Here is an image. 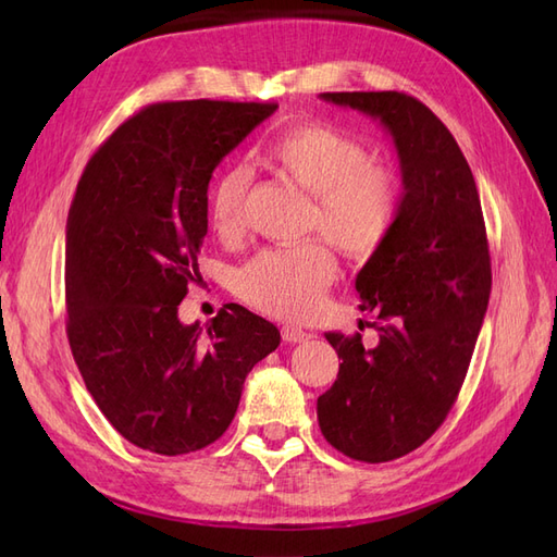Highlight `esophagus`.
Masks as SVG:
<instances>
[{"label":"esophagus","mask_w":557,"mask_h":557,"mask_svg":"<svg viewBox=\"0 0 557 557\" xmlns=\"http://www.w3.org/2000/svg\"><path fill=\"white\" fill-rule=\"evenodd\" d=\"M281 336H283V342H288V344H301V342L311 339L313 334L307 332V330H301V327H295V325H283Z\"/></svg>","instance_id":"34e87169"}]
</instances>
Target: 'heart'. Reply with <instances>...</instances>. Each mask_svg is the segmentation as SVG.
Masks as SVG:
<instances>
[{
    "instance_id": "obj_1",
    "label": "heart",
    "mask_w": 557,
    "mask_h": 557,
    "mask_svg": "<svg viewBox=\"0 0 557 557\" xmlns=\"http://www.w3.org/2000/svg\"><path fill=\"white\" fill-rule=\"evenodd\" d=\"M272 158L313 195L311 227L350 256H369L391 234L399 190L391 170L369 162L367 146L332 125H301L272 146ZM252 172L232 164L211 188V223L225 239L246 225V195ZM336 276V256L325 239H309L258 252L237 274V295L267 315L307 318L315 313Z\"/></svg>"
}]
</instances>
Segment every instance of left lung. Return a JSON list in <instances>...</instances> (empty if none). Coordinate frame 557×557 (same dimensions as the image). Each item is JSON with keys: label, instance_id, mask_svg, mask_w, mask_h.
I'll return each instance as SVG.
<instances>
[{"label": "left lung", "instance_id": "left-lung-1", "mask_svg": "<svg viewBox=\"0 0 557 557\" xmlns=\"http://www.w3.org/2000/svg\"><path fill=\"white\" fill-rule=\"evenodd\" d=\"M391 132L404 193L395 225L356 278L379 344L327 332L339 374L318 397L325 440L360 462H387L425 444L467 376L491 297V256L474 176L448 127L416 97L323 92Z\"/></svg>", "mask_w": 557, "mask_h": 557}]
</instances>
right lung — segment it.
<instances>
[{
	"mask_svg": "<svg viewBox=\"0 0 557 557\" xmlns=\"http://www.w3.org/2000/svg\"><path fill=\"white\" fill-rule=\"evenodd\" d=\"M278 104L160 102L97 148L66 215V336L99 411L150 453L213 444L237 413L248 372L281 344L269 320L225 305L183 325L199 281L209 181Z\"/></svg>",
	"mask_w": 557,
	"mask_h": 557,
	"instance_id": "1",
	"label": "right lung"
}]
</instances>
